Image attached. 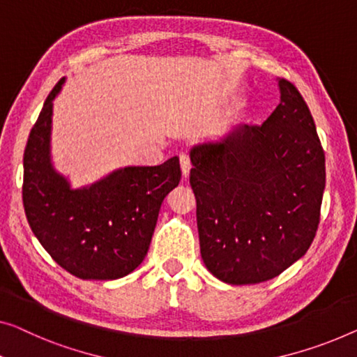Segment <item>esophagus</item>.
Instances as JSON below:
<instances>
[{
    "label": "esophagus",
    "mask_w": 357,
    "mask_h": 357,
    "mask_svg": "<svg viewBox=\"0 0 357 357\" xmlns=\"http://www.w3.org/2000/svg\"><path fill=\"white\" fill-rule=\"evenodd\" d=\"M179 163H181V169H183V176L185 179L190 172V157L188 153H179Z\"/></svg>",
    "instance_id": "34e87169"
}]
</instances>
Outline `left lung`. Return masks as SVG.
I'll return each instance as SVG.
<instances>
[{"label": "left lung", "mask_w": 357, "mask_h": 357, "mask_svg": "<svg viewBox=\"0 0 357 357\" xmlns=\"http://www.w3.org/2000/svg\"><path fill=\"white\" fill-rule=\"evenodd\" d=\"M280 104L261 125L190 151L200 253L232 285L279 275L314 241L326 155L300 91L279 79Z\"/></svg>", "instance_id": "left-lung-1"}]
</instances>
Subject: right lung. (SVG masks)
<instances>
[{
  "label": "right lung",
  "instance_id": "1",
  "mask_svg": "<svg viewBox=\"0 0 357 357\" xmlns=\"http://www.w3.org/2000/svg\"><path fill=\"white\" fill-rule=\"evenodd\" d=\"M52 88L24 152L26 221L54 261L79 279L114 280L146 258L162 202L181 181L179 158L128 167L91 188L72 190L50 162Z\"/></svg>",
  "mask_w": 357,
  "mask_h": 357
}]
</instances>
